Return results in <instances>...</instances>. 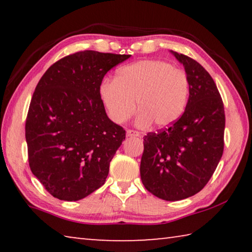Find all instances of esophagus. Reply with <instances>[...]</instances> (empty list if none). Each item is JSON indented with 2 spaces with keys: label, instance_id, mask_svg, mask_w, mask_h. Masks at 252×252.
I'll return each mask as SVG.
<instances>
[{
  "label": "esophagus",
  "instance_id": "esophagus-1",
  "mask_svg": "<svg viewBox=\"0 0 252 252\" xmlns=\"http://www.w3.org/2000/svg\"><path fill=\"white\" fill-rule=\"evenodd\" d=\"M126 135L127 136H140V132L135 130H126Z\"/></svg>",
  "mask_w": 252,
  "mask_h": 252
}]
</instances>
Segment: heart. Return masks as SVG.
Instances as JSON below:
<instances>
[{"mask_svg": "<svg viewBox=\"0 0 252 252\" xmlns=\"http://www.w3.org/2000/svg\"><path fill=\"white\" fill-rule=\"evenodd\" d=\"M109 118L116 123L140 114L138 125L151 122L164 127L176 122L186 109L189 97V80L182 70L168 62L143 60L119 69L114 80L106 79L99 89Z\"/></svg>", "mask_w": 252, "mask_h": 252, "instance_id": "obj_1", "label": "heart"}]
</instances>
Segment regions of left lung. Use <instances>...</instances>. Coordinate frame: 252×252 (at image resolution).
I'll return each mask as SVG.
<instances>
[{
	"label": "left lung",
	"instance_id": "left-lung-1",
	"mask_svg": "<svg viewBox=\"0 0 252 252\" xmlns=\"http://www.w3.org/2000/svg\"><path fill=\"white\" fill-rule=\"evenodd\" d=\"M185 66L189 99L176 122L143 138L140 174L156 197L178 201L201 191L223 153L224 108L211 75L195 60L173 52Z\"/></svg>",
	"mask_w": 252,
	"mask_h": 252
}]
</instances>
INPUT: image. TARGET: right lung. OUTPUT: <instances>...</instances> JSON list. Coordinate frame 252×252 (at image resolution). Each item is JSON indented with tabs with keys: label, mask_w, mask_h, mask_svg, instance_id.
Listing matches in <instances>:
<instances>
[{
	"label": "right lung",
	"mask_w": 252,
	"mask_h": 252,
	"mask_svg": "<svg viewBox=\"0 0 252 252\" xmlns=\"http://www.w3.org/2000/svg\"><path fill=\"white\" fill-rule=\"evenodd\" d=\"M129 58L80 51L53 63L37 83L25 121L29 164L54 198L76 201L104 185L126 130L106 116L99 89Z\"/></svg>",
	"instance_id": "1"
}]
</instances>
